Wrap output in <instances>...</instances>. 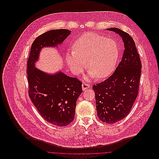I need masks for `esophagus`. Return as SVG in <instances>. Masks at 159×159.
<instances>
[{"label": "esophagus", "mask_w": 159, "mask_h": 159, "mask_svg": "<svg viewBox=\"0 0 159 159\" xmlns=\"http://www.w3.org/2000/svg\"><path fill=\"white\" fill-rule=\"evenodd\" d=\"M90 87H91V84H88V83H83V84L82 85V88H83V91H85V90L88 89Z\"/></svg>", "instance_id": "1"}]
</instances>
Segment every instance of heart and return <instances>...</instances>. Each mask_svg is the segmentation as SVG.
Listing matches in <instances>:
<instances>
[{
	"mask_svg": "<svg viewBox=\"0 0 159 159\" xmlns=\"http://www.w3.org/2000/svg\"><path fill=\"white\" fill-rule=\"evenodd\" d=\"M119 55V46L115 40L88 32L76 40L73 51L66 53V60L75 74L81 73L87 62L91 76L102 79L113 71Z\"/></svg>",
	"mask_w": 159,
	"mask_h": 159,
	"instance_id": "1",
	"label": "heart"
}]
</instances>
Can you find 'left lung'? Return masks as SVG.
I'll return each instance as SVG.
<instances>
[{
    "label": "left lung",
    "mask_w": 159,
    "mask_h": 159,
    "mask_svg": "<svg viewBox=\"0 0 159 159\" xmlns=\"http://www.w3.org/2000/svg\"><path fill=\"white\" fill-rule=\"evenodd\" d=\"M119 34L124 43L122 59L112 75L104 81L93 84L96 109L98 118L103 122L116 123L130 113L138 94L141 73V62L135 43L127 32L109 28Z\"/></svg>",
    "instance_id": "1"
}]
</instances>
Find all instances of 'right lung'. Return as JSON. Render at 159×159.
Segmentation results:
<instances>
[{
  "label": "right lung",
  "mask_w": 159,
  "mask_h": 159,
  "mask_svg": "<svg viewBox=\"0 0 159 159\" xmlns=\"http://www.w3.org/2000/svg\"><path fill=\"white\" fill-rule=\"evenodd\" d=\"M68 29L51 30L39 35L31 46L27 60L29 96L39 113L50 124L66 126L75 117L82 82L61 71L49 75L35 67L42 48L61 44L70 34Z\"/></svg>",
  "instance_id": "add662e5"
}]
</instances>
